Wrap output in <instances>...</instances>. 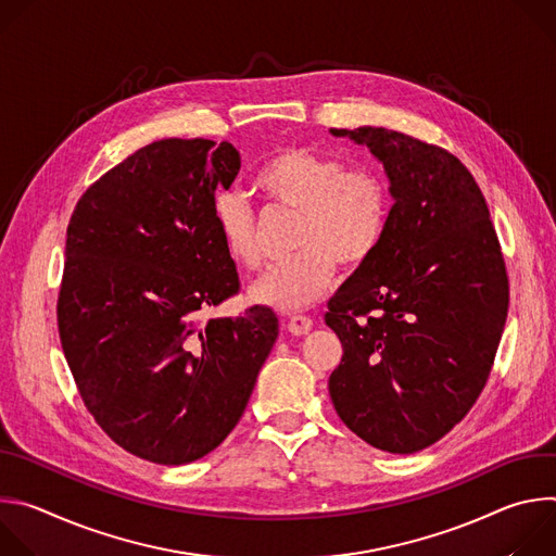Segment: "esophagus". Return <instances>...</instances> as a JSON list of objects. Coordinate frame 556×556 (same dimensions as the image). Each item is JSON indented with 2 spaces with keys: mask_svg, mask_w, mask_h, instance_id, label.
Instances as JSON below:
<instances>
[{
  "mask_svg": "<svg viewBox=\"0 0 556 556\" xmlns=\"http://www.w3.org/2000/svg\"><path fill=\"white\" fill-rule=\"evenodd\" d=\"M312 328H314V321L309 319V316H305V314H294V316H290V321H288V332H290V334L303 337V334H307Z\"/></svg>",
  "mask_w": 556,
  "mask_h": 556,
  "instance_id": "obj_1",
  "label": "esophagus"
}]
</instances>
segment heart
Returning <instances> with one entry per match:
<instances>
[{
  "instance_id": "heart-1",
  "label": "heart",
  "mask_w": 556,
  "mask_h": 556,
  "mask_svg": "<svg viewBox=\"0 0 556 556\" xmlns=\"http://www.w3.org/2000/svg\"><path fill=\"white\" fill-rule=\"evenodd\" d=\"M255 191L275 208L294 211L296 253L270 266L251 296L279 309H301L332 286L337 264L365 266L382 244L391 195L369 167H343L337 157L303 147L277 149L255 174ZM213 219L228 257L247 270L262 266L257 215L237 193L213 202Z\"/></svg>"
}]
</instances>
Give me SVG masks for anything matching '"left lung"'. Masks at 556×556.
I'll return each mask as SVG.
<instances>
[{
  "instance_id": "8db88e82",
  "label": "left lung",
  "mask_w": 556,
  "mask_h": 556,
  "mask_svg": "<svg viewBox=\"0 0 556 556\" xmlns=\"http://www.w3.org/2000/svg\"><path fill=\"white\" fill-rule=\"evenodd\" d=\"M365 142L393 206L376 255L328 301L343 345L330 376L341 420L387 453L444 438L489 382L508 314V273L489 204L457 157L384 127Z\"/></svg>"
}]
</instances>
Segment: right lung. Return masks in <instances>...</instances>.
Instances as JSON below:
<instances>
[{
    "label": "right lung",
    "mask_w": 556,
    "mask_h": 556,
    "mask_svg": "<svg viewBox=\"0 0 556 556\" xmlns=\"http://www.w3.org/2000/svg\"><path fill=\"white\" fill-rule=\"evenodd\" d=\"M237 172L226 140H155L103 174L67 224L56 299L67 367L97 425L153 464L226 440L279 334L266 305L204 316L240 292L213 219Z\"/></svg>",
    "instance_id": "right-lung-1"
}]
</instances>
